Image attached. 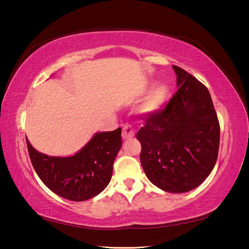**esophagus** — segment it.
<instances>
[{"mask_svg": "<svg viewBox=\"0 0 249 249\" xmlns=\"http://www.w3.org/2000/svg\"><path fill=\"white\" fill-rule=\"evenodd\" d=\"M134 136H135V131L133 130V128H131L129 125H124L123 130H122V137H123V139L128 140V139L134 138Z\"/></svg>", "mask_w": 249, "mask_h": 249, "instance_id": "obj_1", "label": "esophagus"}]
</instances>
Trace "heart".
<instances>
[{
	"instance_id": "heart-1",
	"label": "heart",
	"mask_w": 249,
	"mask_h": 249,
	"mask_svg": "<svg viewBox=\"0 0 249 249\" xmlns=\"http://www.w3.org/2000/svg\"><path fill=\"white\" fill-rule=\"evenodd\" d=\"M169 96V89L164 83H159L154 85L145 96L143 101L139 107V112L142 115L151 116L157 114L162 110L164 105L166 104Z\"/></svg>"
}]
</instances>
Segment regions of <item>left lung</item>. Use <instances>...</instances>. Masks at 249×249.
Returning a JSON list of instances; mask_svg holds the SVG:
<instances>
[{
    "label": "left lung",
    "instance_id": "obj_1",
    "mask_svg": "<svg viewBox=\"0 0 249 249\" xmlns=\"http://www.w3.org/2000/svg\"><path fill=\"white\" fill-rule=\"evenodd\" d=\"M178 90L157 114L147 116L137 133L145 176L163 191L184 193L197 188L215 167L220 126L208 89L173 66Z\"/></svg>",
    "mask_w": 249,
    "mask_h": 249
}]
</instances>
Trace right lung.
Here are the masks:
<instances>
[{"mask_svg": "<svg viewBox=\"0 0 249 249\" xmlns=\"http://www.w3.org/2000/svg\"><path fill=\"white\" fill-rule=\"evenodd\" d=\"M122 129L96 133L70 157H50L27 140L29 155L37 176L53 193L82 202L98 196L108 186L113 163L122 147Z\"/></svg>", "mask_w": 249, "mask_h": 249, "instance_id": "obj_1", "label": "right lung"}]
</instances>
